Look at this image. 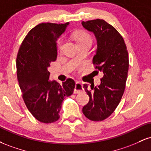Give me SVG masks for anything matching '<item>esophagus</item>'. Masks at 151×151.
Segmentation results:
<instances>
[{
  "instance_id": "1",
  "label": "esophagus",
  "mask_w": 151,
  "mask_h": 151,
  "mask_svg": "<svg viewBox=\"0 0 151 151\" xmlns=\"http://www.w3.org/2000/svg\"><path fill=\"white\" fill-rule=\"evenodd\" d=\"M84 90L83 88V84L81 82H76L75 87H74V93H80Z\"/></svg>"
}]
</instances>
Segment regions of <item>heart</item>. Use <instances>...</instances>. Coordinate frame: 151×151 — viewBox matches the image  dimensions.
Wrapping results in <instances>:
<instances>
[{"label":"heart","instance_id":"obj_1","mask_svg":"<svg viewBox=\"0 0 151 151\" xmlns=\"http://www.w3.org/2000/svg\"><path fill=\"white\" fill-rule=\"evenodd\" d=\"M76 40L78 45L83 44V43H92V37H91V35L88 33L87 32L85 31H80V32H77V34L75 36ZM62 45V40H60L59 42L58 47L59 49H60Z\"/></svg>","mask_w":151,"mask_h":151}]
</instances>
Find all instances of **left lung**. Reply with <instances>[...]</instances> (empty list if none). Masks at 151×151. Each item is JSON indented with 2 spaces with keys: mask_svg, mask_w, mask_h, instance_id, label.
Listing matches in <instances>:
<instances>
[{
  "mask_svg": "<svg viewBox=\"0 0 151 151\" xmlns=\"http://www.w3.org/2000/svg\"><path fill=\"white\" fill-rule=\"evenodd\" d=\"M81 24L96 38L97 49L93 64L96 72L104 74L99 86H83L89 101L83 107L82 112L89 120L101 121L115 111L124 94L129 71V53L122 36L105 20L96 19L82 21Z\"/></svg>",
  "mask_w": 151,
  "mask_h": 151,
  "instance_id": "8db88e82",
  "label": "left lung"
}]
</instances>
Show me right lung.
<instances>
[{
  "label": "right lung",
  "instance_id": "add662e5",
  "mask_svg": "<svg viewBox=\"0 0 151 151\" xmlns=\"http://www.w3.org/2000/svg\"><path fill=\"white\" fill-rule=\"evenodd\" d=\"M68 25L43 22L36 25L26 35L17 55V77L22 99L32 115L45 124L60 119L62 101L75 87L70 78L62 85L49 81L47 70L57 59V40Z\"/></svg>",
  "mask_w": 151,
  "mask_h": 151
}]
</instances>
